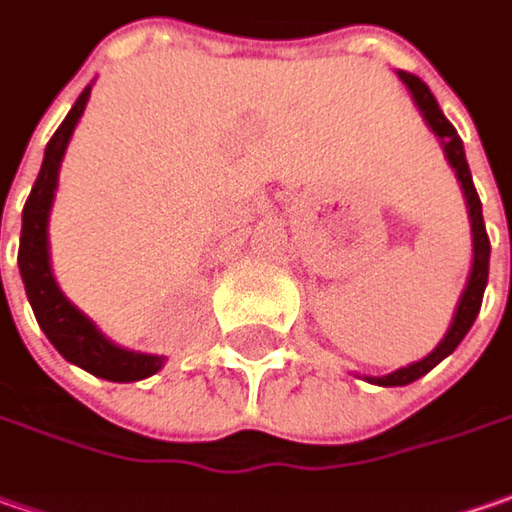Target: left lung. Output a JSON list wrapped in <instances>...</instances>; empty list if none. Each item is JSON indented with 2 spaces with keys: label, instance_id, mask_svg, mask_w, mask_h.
<instances>
[{
  "label": "left lung",
  "instance_id": "obj_1",
  "mask_svg": "<svg viewBox=\"0 0 512 512\" xmlns=\"http://www.w3.org/2000/svg\"><path fill=\"white\" fill-rule=\"evenodd\" d=\"M401 82L410 88L412 102L418 105L424 123L430 125L438 143L444 148V157L447 163L456 171L458 183H461V191H464V203H467V214H470V234H473V266H470V275H467V286L461 292L456 306V315H453V323L447 329V335L438 341L430 355H424L421 361L415 364H407V367L395 369L389 375H364L369 384H378V387H407L412 381H418L421 375H427L430 369L438 367L447 355H453L464 335L470 332V326L478 318V309H481V298H484V286H487V272H490V240H487V229H484V217H481V200H478L476 186H473V174H470V166H467V157H464V143L458 137V131L453 128V123L444 117V111L438 108L433 91L415 77V74H407V71H398Z\"/></svg>",
  "mask_w": 512,
  "mask_h": 512
}]
</instances>
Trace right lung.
<instances>
[{
    "label": "right lung",
    "instance_id": "right-lung-1",
    "mask_svg": "<svg viewBox=\"0 0 512 512\" xmlns=\"http://www.w3.org/2000/svg\"><path fill=\"white\" fill-rule=\"evenodd\" d=\"M91 85L79 94L68 117L56 128L51 143L45 145V160L39 168L31 197L22 209V237H19V275L25 283V295L31 300L36 323L45 332V338L54 344V349L79 369L117 381V384H131L151 378L166 364V355H148V352H134L125 346L114 344L105 338L100 326L91 321L82 309H77L65 292L59 289L51 269V252H48V220L54 209L56 186H59V166L65 157V148L74 137L79 117L88 105Z\"/></svg>",
    "mask_w": 512,
    "mask_h": 512
}]
</instances>
